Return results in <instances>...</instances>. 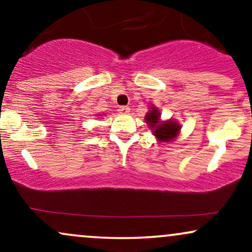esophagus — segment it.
Masks as SVG:
<instances>
[{
  "label": "esophagus",
  "mask_w": 252,
  "mask_h": 252,
  "mask_svg": "<svg viewBox=\"0 0 252 252\" xmlns=\"http://www.w3.org/2000/svg\"><path fill=\"white\" fill-rule=\"evenodd\" d=\"M118 111H120V114L126 115V114H129V112H130V109L128 108V106H121V108L118 109Z\"/></svg>",
  "instance_id": "1"
}]
</instances>
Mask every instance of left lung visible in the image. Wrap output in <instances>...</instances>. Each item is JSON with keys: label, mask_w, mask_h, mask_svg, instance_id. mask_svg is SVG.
<instances>
[{"label": "left lung", "mask_w": 252, "mask_h": 252, "mask_svg": "<svg viewBox=\"0 0 252 252\" xmlns=\"http://www.w3.org/2000/svg\"><path fill=\"white\" fill-rule=\"evenodd\" d=\"M160 117V111L155 106H153V108H150L149 112H147L144 120H146V123L148 124L149 128L153 130V134L156 136V138L160 142H170L179 135L181 126L175 121L172 120L162 122Z\"/></svg>", "instance_id": "1"}]
</instances>
